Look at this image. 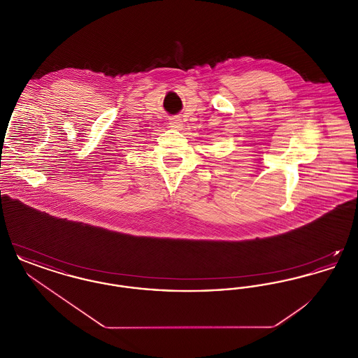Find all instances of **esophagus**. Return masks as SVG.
<instances>
[{
	"label": "esophagus",
	"mask_w": 358,
	"mask_h": 358,
	"mask_svg": "<svg viewBox=\"0 0 358 358\" xmlns=\"http://www.w3.org/2000/svg\"><path fill=\"white\" fill-rule=\"evenodd\" d=\"M169 124H171V127H173V129H181L182 127V120H180V118H171Z\"/></svg>",
	"instance_id": "esophagus-1"
}]
</instances>
